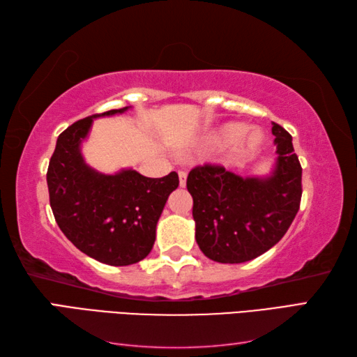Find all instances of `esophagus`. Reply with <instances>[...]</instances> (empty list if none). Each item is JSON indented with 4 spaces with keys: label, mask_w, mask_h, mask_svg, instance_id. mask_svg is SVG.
<instances>
[{
    "label": "esophagus",
    "mask_w": 357,
    "mask_h": 357,
    "mask_svg": "<svg viewBox=\"0 0 357 357\" xmlns=\"http://www.w3.org/2000/svg\"><path fill=\"white\" fill-rule=\"evenodd\" d=\"M178 174H179V185H181V187H184V185H185V183H187V172H184V170H179V172H178Z\"/></svg>",
    "instance_id": "esophagus-1"
}]
</instances>
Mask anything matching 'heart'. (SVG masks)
<instances>
[{"label": "heart", "mask_w": 357, "mask_h": 357, "mask_svg": "<svg viewBox=\"0 0 357 357\" xmlns=\"http://www.w3.org/2000/svg\"><path fill=\"white\" fill-rule=\"evenodd\" d=\"M245 132H247V128L242 124H234V123L225 124L224 127L219 128V130L213 136H211L210 141H211V144H215V146L227 147V146H231V144H234V142H238L242 136L245 135ZM261 141H262L261 135L257 132H253V133H250V136L244 142H242L241 149L244 151H252L257 146H259Z\"/></svg>", "instance_id": "heart-1"}]
</instances>
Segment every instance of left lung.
Wrapping results in <instances>:
<instances>
[{"label": "left lung", "mask_w": 357, "mask_h": 357, "mask_svg": "<svg viewBox=\"0 0 357 357\" xmlns=\"http://www.w3.org/2000/svg\"><path fill=\"white\" fill-rule=\"evenodd\" d=\"M278 161L270 178H241L218 164L190 170L196 242L211 261L241 264L261 256L282 239L298 213L302 167L291 135L273 123Z\"/></svg>", "instance_id": "obj_1"}]
</instances>
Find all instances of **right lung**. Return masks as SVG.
I'll return each instance as SVG.
<instances>
[{
	"label": "right lung",
	"instance_id": "add662e5",
	"mask_svg": "<svg viewBox=\"0 0 357 357\" xmlns=\"http://www.w3.org/2000/svg\"><path fill=\"white\" fill-rule=\"evenodd\" d=\"M73 123L58 136L47 169L50 207L59 229L82 253L102 264L123 267L142 261L153 248L156 224L179 178H146L135 170L101 174L84 162L79 144L93 118Z\"/></svg>",
	"mask_w": 357,
	"mask_h": 357
}]
</instances>
